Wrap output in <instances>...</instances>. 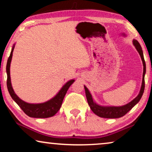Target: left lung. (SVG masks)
Returning a JSON list of instances; mask_svg holds the SVG:
<instances>
[{
	"instance_id": "8db88e82",
	"label": "left lung",
	"mask_w": 152,
	"mask_h": 152,
	"mask_svg": "<svg viewBox=\"0 0 152 152\" xmlns=\"http://www.w3.org/2000/svg\"><path fill=\"white\" fill-rule=\"evenodd\" d=\"M133 43H134L136 50H138L139 54H140L143 64L142 82L140 93H139L138 96H137L134 99H133L131 102L128 103L126 105L122 106V107H101V106L97 105L96 103L93 102L92 95H91L90 92H89L88 88L84 86L85 93H86L87 102H88L89 107H90L91 109L92 110L93 113L96 114L97 115L99 116V117L104 118H118L122 117V116H124L125 114L127 113L139 101H140V99L142 96V94L143 93H144L145 90V72H146V64H145L144 57H143L142 48H141L140 43H139L138 41L136 40L133 41Z\"/></svg>"
}]
</instances>
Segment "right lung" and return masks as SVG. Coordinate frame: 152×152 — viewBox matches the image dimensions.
Returning a JSON list of instances; mask_svg holds the SVG:
<instances>
[{
    "label": "right lung",
    "instance_id": "obj_1",
    "mask_svg": "<svg viewBox=\"0 0 152 152\" xmlns=\"http://www.w3.org/2000/svg\"><path fill=\"white\" fill-rule=\"evenodd\" d=\"M14 45L12 48L11 53L7 62L6 66V71H7V86L8 91H9L12 98L16 102V104L19 106L25 113L29 117L37 118H46L55 115L57 113L58 111L61 108V106L63 102V99L65 97L68 89L69 88L72 83L75 82L74 80H70L65 84L62 87L59 92L53 97V99H50L49 101L45 102L44 103L41 104H29L20 99L17 95L15 94L12 88L11 80H10V63L12 58V53H13Z\"/></svg>",
    "mask_w": 152,
    "mask_h": 152
}]
</instances>
